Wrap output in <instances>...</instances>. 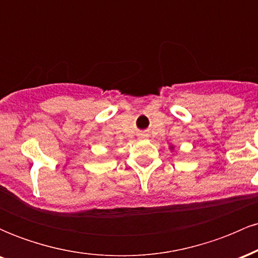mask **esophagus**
<instances>
[{
    "label": "esophagus",
    "instance_id": "obj_1",
    "mask_svg": "<svg viewBox=\"0 0 258 258\" xmlns=\"http://www.w3.org/2000/svg\"><path fill=\"white\" fill-rule=\"evenodd\" d=\"M143 136H147V135H143Z\"/></svg>",
    "mask_w": 258,
    "mask_h": 258
}]
</instances>
